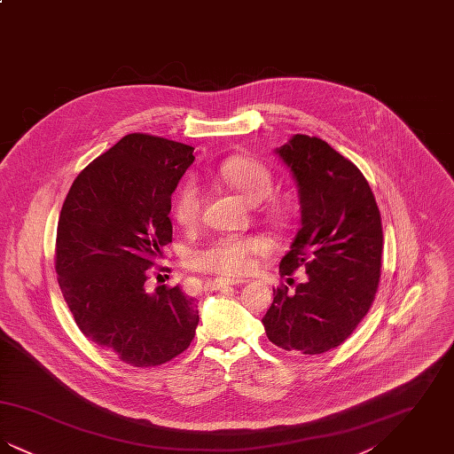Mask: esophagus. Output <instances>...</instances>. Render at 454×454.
Instances as JSON below:
<instances>
[{
	"label": "esophagus",
	"mask_w": 454,
	"mask_h": 454,
	"mask_svg": "<svg viewBox=\"0 0 454 454\" xmlns=\"http://www.w3.org/2000/svg\"><path fill=\"white\" fill-rule=\"evenodd\" d=\"M241 281H231V279H211L209 286L213 289H223V287H231V286H239Z\"/></svg>",
	"instance_id": "esophagus-1"
}]
</instances>
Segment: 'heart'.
<instances>
[{
    "label": "heart",
    "mask_w": 454,
    "mask_h": 454,
    "mask_svg": "<svg viewBox=\"0 0 454 454\" xmlns=\"http://www.w3.org/2000/svg\"><path fill=\"white\" fill-rule=\"evenodd\" d=\"M217 176L223 184L237 191L247 202L260 204L262 213L274 224L287 221V207L269 199L274 192V175L270 168L252 156H233L221 163ZM202 213V194L195 182L180 185L173 197V219L185 230L197 226ZM270 254V243L265 238L219 237L206 247L195 250L191 263L197 270L219 274L224 278H241L255 270L257 262Z\"/></svg>",
    "instance_id": "b5f03b06"
}]
</instances>
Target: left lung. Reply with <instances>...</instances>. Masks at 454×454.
<instances>
[{
	"label": "left lung",
	"mask_w": 454,
	"mask_h": 454,
	"mask_svg": "<svg viewBox=\"0 0 454 454\" xmlns=\"http://www.w3.org/2000/svg\"><path fill=\"white\" fill-rule=\"evenodd\" d=\"M276 153L300 194L301 228L279 263L281 278H308L274 291L262 324L269 340L296 354L340 346L374 301L381 276L383 228L361 170L320 137L294 134Z\"/></svg>",
	"instance_id": "obj_1"
}]
</instances>
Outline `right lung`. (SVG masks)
I'll return each mask as SVG.
<instances>
[{
	"label": "right lung",
	"mask_w": 454,
	"mask_h": 454,
	"mask_svg": "<svg viewBox=\"0 0 454 454\" xmlns=\"http://www.w3.org/2000/svg\"><path fill=\"white\" fill-rule=\"evenodd\" d=\"M192 153L128 134L74 178L61 209L56 272L65 301L87 339L130 366L172 361L199 324L197 302L178 286L146 289L161 247L172 243V194Z\"/></svg>",
	"instance_id": "obj_1"
}]
</instances>
